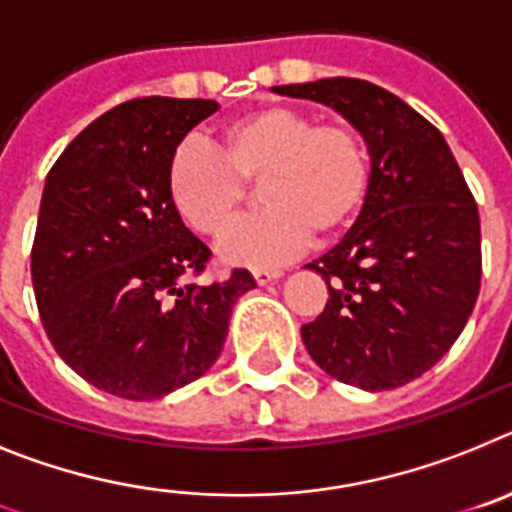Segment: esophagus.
Listing matches in <instances>:
<instances>
[{
  "instance_id": "1",
  "label": "esophagus",
  "mask_w": 512,
  "mask_h": 512,
  "mask_svg": "<svg viewBox=\"0 0 512 512\" xmlns=\"http://www.w3.org/2000/svg\"><path fill=\"white\" fill-rule=\"evenodd\" d=\"M252 275H255V281L260 283V286H268V283L283 278V270L281 268H257Z\"/></svg>"
}]
</instances>
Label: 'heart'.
Listing matches in <instances>:
<instances>
[{
	"label": "heart",
	"mask_w": 512,
	"mask_h": 512,
	"mask_svg": "<svg viewBox=\"0 0 512 512\" xmlns=\"http://www.w3.org/2000/svg\"><path fill=\"white\" fill-rule=\"evenodd\" d=\"M216 151L185 141L167 162L172 206L193 229L219 237L237 219L255 185L262 211L221 239V257L237 265H273L309 239L340 231L363 206L371 180L358 128L317 123L291 105H265L226 121Z\"/></svg>",
	"instance_id": "heart-1"
}]
</instances>
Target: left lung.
<instances>
[{"mask_svg":"<svg viewBox=\"0 0 512 512\" xmlns=\"http://www.w3.org/2000/svg\"><path fill=\"white\" fill-rule=\"evenodd\" d=\"M273 92L322 102L363 136L371 180L348 234L306 268L330 299L301 340L322 371L366 391L397 389L441 361L482 281L479 211L443 133L366 79Z\"/></svg>","mask_w":512,"mask_h":512,"instance_id":"8db88e82","label":"left lung"}]
</instances>
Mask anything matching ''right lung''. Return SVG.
Segmentation results:
<instances>
[{"mask_svg": "<svg viewBox=\"0 0 512 512\" xmlns=\"http://www.w3.org/2000/svg\"><path fill=\"white\" fill-rule=\"evenodd\" d=\"M213 100L141 97L108 110L53 164L30 273L43 330L61 361L115 397L149 402L216 363L250 270L182 286L211 250L182 224L167 162Z\"/></svg>", "mask_w": 512, "mask_h": 512, "instance_id": "obj_1", "label": "right lung"}]
</instances>
